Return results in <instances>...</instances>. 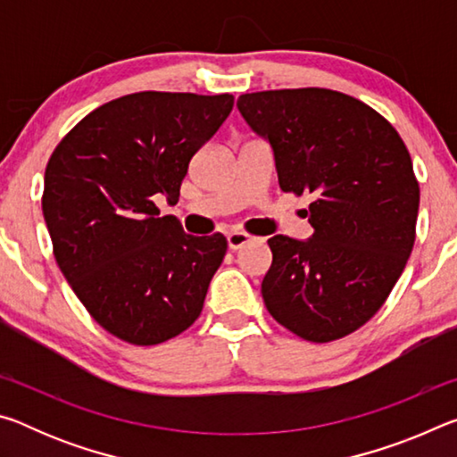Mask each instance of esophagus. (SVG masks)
Returning <instances> with one entry per match:
<instances>
[{
	"instance_id": "1",
	"label": "esophagus",
	"mask_w": 457,
	"mask_h": 457,
	"mask_svg": "<svg viewBox=\"0 0 457 457\" xmlns=\"http://www.w3.org/2000/svg\"><path fill=\"white\" fill-rule=\"evenodd\" d=\"M253 239V236L245 234V231H231V234L228 236V245L229 250H239V247H244L245 244H250Z\"/></svg>"
}]
</instances>
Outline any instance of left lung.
<instances>
[{
    "mask_svg": "<svg viewBox=\"0 0 457 457\" xmlns=\"http://www.w3.org/2000/svg\"><path fill=\"white\" fill-rule=\"evenodd\" d=\"M237 108L272 145L280 189L314 197L311 239H268V312L311 343L351 335L385 304L415 244L420 183L403 138L328 88L252 92Z\"/></svg>",
    "mask_w": 457,
    "mask_h": 457,
    "instance_id": "left-lung-1",
    "label": "left lung"
}]
</instances>
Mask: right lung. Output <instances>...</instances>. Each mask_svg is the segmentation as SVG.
<instances>
[{"label":"right lung","instance_id":"1","mask_svg":"<svg viewBox=\"0 0 457 457\" xmlns=\"http://www.w3.org/2000/svg\"><path fill=\"white\" fill-rule=\"evenodd\" d=\"M231 108V95L135 92L87 114L46 165L54 258L92 319L125 343H165L201 314L228 239L185 234L154 199L179 201L189 161Z\"/></svg>","mask_w":457,"mask_h":457}]
</instances>
